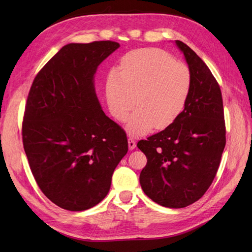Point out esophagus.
Wrapping results in <instances>:
<instances>
[{"label": "esophagus", "mask_w": 252, "mask_h": 252, "mask_svg": "<svg viewBox=\"0 0 252 252\" xmlns=\"http://www.w3.org/2000/svg\"><path fill=\"white\" fill-rule=\"evenodd\" d=\"M135 142H134V140L133 139H131V138H129L128 139V147H129V149L130 150H133L134 148H135Z\"/></svg>", "instance_id": "34e87169"}]
</instances>
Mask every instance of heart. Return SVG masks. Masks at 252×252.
<instances>
[{"mask_svg": "<svg viewBox=\"0 0 252 252\" xmlns=\"http://www.w3.org/2000/svg\"><path fill=\"white\" fill-rule=\"evenodd\" d=\"M192 89L189 67L158 48L132 50L122 58L120 73L112 71L106 83V97L114 119L128 120L132 135L164 129L184 111Z\"/></svg>", "mask_w": 252, "mask_h": 252, "instance_id": "heart-1", "label": "heart"}]
</instances>
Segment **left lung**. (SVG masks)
<instances>
[{
  "label": "left lung",
  "instance_id": "1",
  "mask_svg": "<svg viewBox=\"0 0 252 252\" xmlns=\"http://www.w3.org/2000/svg\"><path fill=\"white\" fill-rule=\"evenodd\" d=\"M192 74V89L179 119L161 132L141 140L147 158L140 174L143 191L158 205L184 208L207 191L226 144L222 93L196 53L175 41Z\"/></svg>",
  "mask_w": 252,
  "mask_h": 252
}]
</instances>
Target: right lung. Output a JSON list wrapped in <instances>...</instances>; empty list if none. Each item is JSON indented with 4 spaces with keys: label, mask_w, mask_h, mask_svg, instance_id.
Segmentation results:
<instances>
[{
    "label": "right lung",
    "mask_w": 252,
    "mask_h": 252,
    "mask_svg": "<svg viewBox=\"0 0 252 252\" xmlns=\"http://www.w3.org/2000/svg\"><path fill=\"white\" fill-rule=\"evenodd\" d=\"M119 47L111 41L67 44L30 88L23 145L40 189L63 209L100 203L128 151L125 131L104 113L94 87L98 65Z\"/></svg>",
    "instance_id": "obj_1"
}]
</instances>
